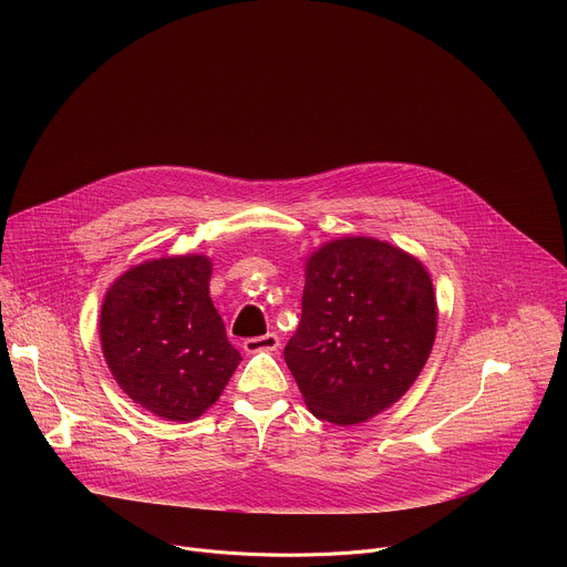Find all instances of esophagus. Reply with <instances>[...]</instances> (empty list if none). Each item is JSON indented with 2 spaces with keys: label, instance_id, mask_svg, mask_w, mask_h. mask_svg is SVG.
Instances as JSON below:
<instances>
[{
  "label": "esophagus",
  "instance_id": "esophagus-1",
  "mask_svg": "<svg viewBox=\"0 0 567 567\" xmlns=\"http://www.w3.org/2000/svg\"><path fill=\"white\" fill-rule=\"evenodd\" d=\"M245 352L247 354H256V352H275L279 347V336L277 333H266V336H258V338H247L243 342Z\"/></svg>",
  "mask_w": 567,
  "mask_h": 567
}]
</instances>
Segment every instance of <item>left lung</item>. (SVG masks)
Segmentation results:
<instances>
[{
  "label": "left lung",
  "mask_w": 567,
  "mask_h": 567,
  "mask_svg": "<svg viewBox=\"0 0 567 567\" xmlns=\"http://www.w3.org/2000/svg\"><path fill=\"white\" fill-rule=\"evenodd\" d=\"M435 322L433 284L417 258L377 238H340L307 260L301 320L284 359L316 417L359 424L413 385Z\"/></svg>",
  "instance_id": "8db88e82"
}]
</instances>
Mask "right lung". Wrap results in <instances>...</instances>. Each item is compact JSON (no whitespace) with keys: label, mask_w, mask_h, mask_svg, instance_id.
Masks as SVG:
<instances>
[{"label":"right lung","mask_w":567,"mask_h":567,"mask_svg":"<svg viewBox=\"0 0 567 567\" xmlns=\"http://www.w3.org/2000/svg\"><path fill=\"white\" fill-rule=\"evenodd\" d=\"M210 260L165 256L126 270L109 288L100 338L111 374L150 413L197 420L240 363L208 297Z\"/></svg>","instance_id":"add662e5"}]
</instances>
